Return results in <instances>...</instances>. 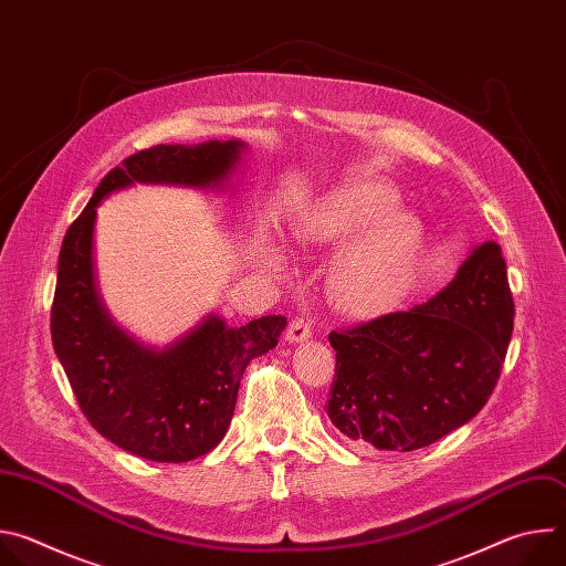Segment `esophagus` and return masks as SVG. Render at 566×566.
<instances>
[{"label": "esophagus", "mask_w": 566, "mask_h": 566, "mask_svg": "<svg viewBox=\"0 0 566 566\" xmlns=\"http://www.w3.org/2000/svg\"><path fill=\"white\" fill-rule=\"evenodd\" d=\"M311 334H313L311 322H306V319H293L289 332H286V340H289L291 345H297V343L308 340Z\"/></svg>", "instance_id": "obj_1"}]
</instances>
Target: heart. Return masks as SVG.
<instances>
[{
	"label": "heart",
	"instance_id": "1",
	"mask_svg": "<svg viewBox=\"0 0 566 566\" xmlns=\"http://www.w3.org/2000/svg\"><path fill=\"white\" fill-rule=\"evenodd\" d=\"M398 197L376 181H349L311 201L293 221L300 247L340 249L352 240L332 271V300L352 317H376L389 311L408 286L421 253V223L396 212ZM269 266L280 271L282 255Z\"/></svg>",
	"mask_w": 566,
	"mask_h": 566
}]
</instances>
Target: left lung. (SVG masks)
<instances>
[{
  "instance_id": "left-lung-1",
  "label": "left lung",
  "mask_w": 566,
  "mask_h": 566,
  "mask_svg": "<svg viewBox=\"0 0 566 566\" xmlns=\"http://www.w3.org/2000/svg\"><path fill=\"white\" fill-rule=\"evenodd\" d=\"M513 315L502 249L483 241L428 302L329 334L332 423L376 450L410 452L439 441L486 406Z\"/></svg>"
}]
</instances>
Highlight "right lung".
<instances>
[{
    "instance_id": "obj_1",
    "label": "right lung",
    "mask_w": 566,
    "mask_h": 566,
    "mask_svg": "<svg viewBox=\"0 0 566 566\" xmlns=\"http://www.w3.org/2000/svg\"><path fill=\"white\" fill-rule=\"evenodd\" d=\"M244 140L156 145L123 160L96 188L64 234L51 308L53 349L77 406L112 443L160 463H186L226 437L241 376L277 345L284 315L230 327L214 313L166 347L145 345L107 311L94 262V228L103 199L132 188L184 186L228 190Z\"/></svg>"
}]
</instances>
